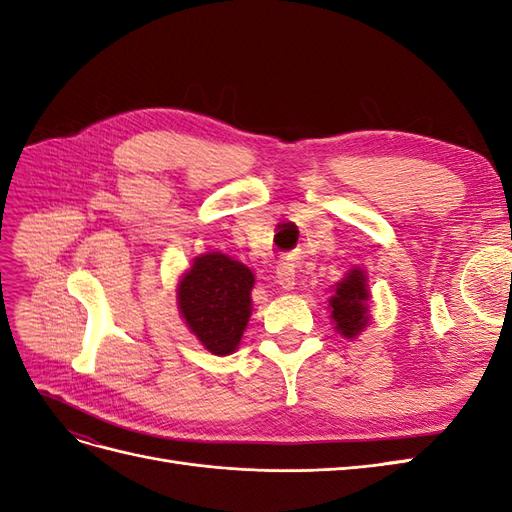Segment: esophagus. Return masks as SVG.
Masks as SVG:
<instances>
[{
	"label": "esophagus",
	"mask_w": 512,
	"mask_h": 512,
	"mask_svg": "<svg viewBox=\"0 0 512 512\" xmlns=\"http://www.w3.org/2000/svg\"><path fill=\"white\" fill-rule=\"evenodd\" d=\"M275 282L280 284L284 290H292L294 282H297V273H294V267L288 265V262H284V265L277 267L275 269Z\"/></svg>",
	"instance_id": "34e87169"
}]
</instances>
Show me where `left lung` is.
Segmentation results:
<instances>
[{
  "mask_svg": "<svg viewBox=\"0 0 512 512\" xmlns=\"http://www.w3.org/2000/svg\"><path fill=\"white\" fill-rule=\"evenodd\" d=\"M329 312L335 324V331L346 337L356 339L371 320V292L367 284V273L361 267H352L342 282L331 286Z\"/></svg>",
  "mask_w": 512,
  "mask_h": 512,
  "instance_id": "obj_1",
  "label": "left lung"
}]
</instances>
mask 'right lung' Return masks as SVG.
I'll return each instance as SVG.
<instances>
[{
  "label": "right lung",
  "instance_id": "right-lung-1",
  "mask_svg": "<svg viewBox=\"0 0 512 512\" xmlns=\"http://www.w3.org/2000/svg\"><path fill=\"white\" fill-rule=\"evenodd\" d=\"M252 269L222 252H205L179 277L177 307L185 327L215 356L241 344L252 316Z\"/></svg>",
  "mask_w": 512,
  "mask_h": 512
}]
</instances>
